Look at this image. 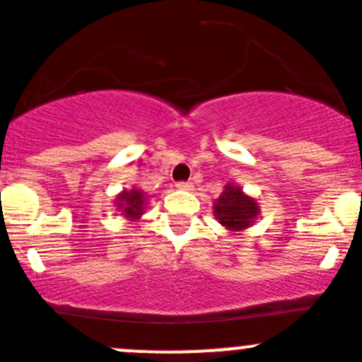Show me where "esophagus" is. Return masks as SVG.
Wrapping results in <instances>:
<instances>
[{
  "mask_svg": "<svg viewBox=\"0 0 362 362\" xmlns=\"http://www.w3.org/2000/svg\"><path fill=\"white\" fill-rule=\"evenodd\" d=\"M177 189H180V191H191L192 184L191 182H177Z\"/></svg>",
  "mask_w": 362,
  "mask_h": 362,
  "instance_id": "1",
  "label": "esophagus"
}]
</instances>
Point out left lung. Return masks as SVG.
Instances as JSON below:
<instances>
[{
	"instance_id": "obj_1",
	"label": "left lung",
	"mask_w": 362,
	"mask_h": 362,
	"mask_svg": "<svg viewBox=\"0 0 362 362\" xmlns=\"http://www.w3.org/2000/svg\"><path fill=\"white\" fill-rule=\"evenodd\" d=\"M214 216L230 231H242L255 223L259 206L255 198L245 194L238 185H224V191L214 205Z\"/></svg>"
}]
</instances>
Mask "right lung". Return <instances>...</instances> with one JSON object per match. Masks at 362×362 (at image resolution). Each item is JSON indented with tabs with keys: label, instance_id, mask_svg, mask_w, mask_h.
Instances as JSON below:
<instances>
[{
	"label": "right lung",
	"instance_id": "obj_1",
	"mask_svg": "<svg viewBox=\"0 0 362 362\" xmlns=\"http://www.w3.org/2000/svg\"><path fill=\"white\" fill-rule=\"evenodd\" d=\"M115 205L118 206L122 214L127 217L129 221H136L143 216L146 205V196L141 189H131V191H122L117 196Z\"/></svg>",
	"mask_w": 362,
	"mask_h": 362
}]
</instances>
